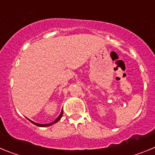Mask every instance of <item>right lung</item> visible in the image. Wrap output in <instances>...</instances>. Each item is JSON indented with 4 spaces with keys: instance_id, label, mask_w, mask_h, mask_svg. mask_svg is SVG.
<instances>
[{
    "instance_id": "obj_1",
    "label": "right lung",
    "mask_w": 155,
    "mask_h": 155,
    "mask_svg": "<svg viewBox=\"0 0 155 155\" xmlns=\"http://www.w3.org/2000/svg\"><path fill=\"white\" fill-rule=\"evenodd\" d=\"M62 115H63V110L61 111V114H60V116H59L58 117H57V118L56 119V120L53 122V123H50V124H36V123H35V122L31 121V120H30V122H31V123H32V124H35V125L37 126V127H50V126H51V125H53V124H56V123H57V122H58L59 120H61V117H62Z\"/></svg>"
}]
</instances>
